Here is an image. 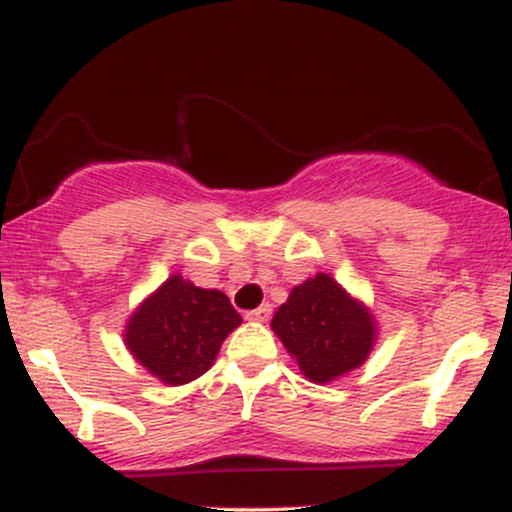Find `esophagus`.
<instances>
[{
	"mask_svg": "<svg viewBox=\"0 0 512 512\" xmlns=\"http://www.w3.org/2000/svg\"><path fill=\"white\" fill-rule=\"evenodd\" d=\"M245 317H248V320H252V322H267L269 317H272V305L264 303V305H260V308L245 313Z\"/></svg>",
	"mask_w": 512,
	"mask_h": 512,
	"instance_id": "34e87169",
	"label": "esophagus"
}]
</instances>
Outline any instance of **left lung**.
Wrapping results in <instances>:
<instances>
[{"instance_id":"left-lung-1","label":"left lung","mask_w":512,"mask_h":512,"mask_svg":"<svg viewBox=\"0 0 512 512\" xmlns=\"http://www.w3.org/2000/svg\"><path fill=\"white\" fill-rule=\"evenodd\" d=\"M272 330L313 383H330L366 361L375 339L368 310L327 274L291 291Z\"/></svg>"}]
</instances>
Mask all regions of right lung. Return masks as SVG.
<instances>
[{"mask_svg": "<svg viewBox=\"0 0 512 512\" xmlns=\"http://www.w3.org/2000/svg\"><path fill=\"white\" fill-rule=\"evenodd\" d=\"M238 325L240 315L228 296L170 276L132 315L125 337L146 370L168 385H185L207 373Z\"/></svg>", "mask_w": 512, "mask_h": 512, "instance_id": "1", "label": "right lung"}]
</instances>
